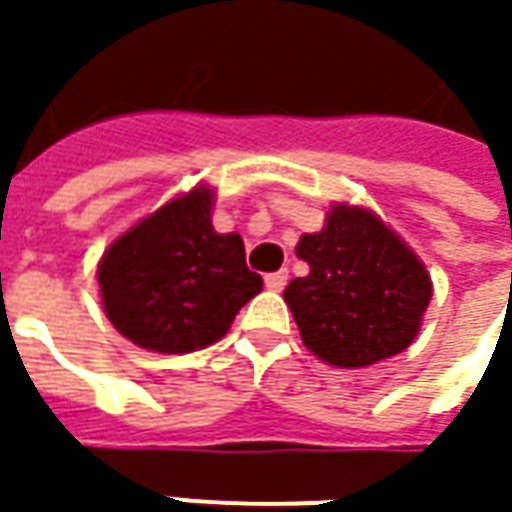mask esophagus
<instances>
[{
    "label": "esophagus",
    "instance_id": "esophagus-1",
    "mask_svg": "<svg viewBox=\"0 0 512 512\" xmlns=\"http://www.w3.org/2000/svg\"><path fill=\"white\" fill-rule=\"evenodd\" d=\"M287 285V270H276V273H267L265 276V287L267 290H285Z\"/></svg>",
    "mask_w": 512,
    "mask_h": 512
}]
</instances>
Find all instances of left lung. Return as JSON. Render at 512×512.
Masks as SVG:
<instances>
[{
	"label": "left lung",
	"mask_w": 512,
	"mask_h": 512,
	"mask_svg": "<svg viewBox=\"0 0 512 512\" xmlns=\"http://www.w3.org/2000/svg\"><path fill=\"white\" fill-rule=\"evenodd\" d=\"M310 273L285 287L305 347L333 367H367L410 347L433 282L396 230L359 205L336 202L325 227L296 245Z\"/></svg>",
	"instance_id": "1"
}]
</instances>
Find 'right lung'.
I'll list each match as a JSON object with an SVG mask.
<instances>
[{"label": "right lung", "mask_w": 512, "mask_h": 512, "mask_svg": "<svg viewBox=\"0 0 512 512\" xmlns=\"http://www.w3.org/2000/svg\"><path fill=\"white\" fill-rule=\"evenodd\" d=\"M216 190L196 185L128 227L102 253L96 279L110 325L153 353H193L225 336L262 290L239 233H216Z\"/></svg>", "instance_id": "obj_1"}]
</instances>
